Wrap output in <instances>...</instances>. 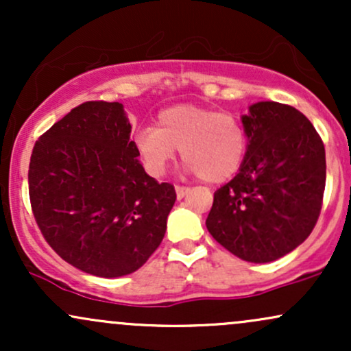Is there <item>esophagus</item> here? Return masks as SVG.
<instances>
[{
  "label": "esophagus",
  "mask_w": 351,
  "mask_h": 351,
  "mask_svg": "<svg viewBox=\"0 0 351 351\" xmlns=\"http://www.w3.org/2000/svg\"><path fill=\"white\" fill-rule=\"evenodd\" d=\"M175 189H176V198H178V199H183L184 196H186L188 193H189V188L188 186H180V184Z\"/></svg>",
  "instance_id": "obj_1"
}]
</instances>
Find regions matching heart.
I'll use <instances>...</instances> for the list:
<instances>
[{"instance_id": "1", "label": "heart", "mask_w": 351, "mask_h": 351, "mask_svg": "<svg viewBox=\"0 0 351 351\" xmlns=\"http://www.w3.org/2000/svg\"><path fill=\"white\" fill-rule=\"evenodd\" d=\"M135 147L152 176H162L176 150H181L189 171L208 183H221L239 170L247 152V134L234 115L183 104L165 108L156 127L140 128Z\"/></svg>"}]
</instances>
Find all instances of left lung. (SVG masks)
<instances>
[{"mask_svg":"<svg viewBox=\"0 0 351 351\" xmlns=\"http://www.w3.org/2000/svg\"><path fill=\"white\" fill-rule=\"evenodd\" d=\"M247 152L239 171L216 189L206 228L247 263H272L310 236L325 191V147L310 120L279 102L241 117Z\"/></svg>","mask_w":351,"mask_h":351,"instance_id":"obj_1","label":"left lung"}]
</instances>
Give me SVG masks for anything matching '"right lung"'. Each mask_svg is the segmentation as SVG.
Listing matches in <instances>:
<instances>
[{
	"mask_svg": "<svg viewBox=\"0 0 351 351\" xmlns=\"http://www.w3.org/2000/svg\"><path fill=\"white\" fill-rule=\"evenodd\" d=\"M119 102H84L39 136L31 155L29 199L44 239L80 271L135 272L156 251L175 204L173 184L138 162Z\"/></svg>",
	"mask_w": 351,
	"mask_h": 351,
	"instance_id": "obj_1",
	"label": "right lung"
}]
</instances>
